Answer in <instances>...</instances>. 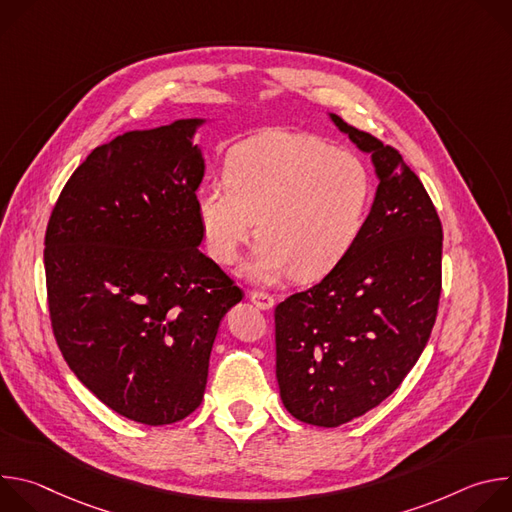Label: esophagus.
<instances>
[{"label": "esophagus", "mask_w": 512, "mask_h": 512, "mask_svg": "<svg viewBox=\"0 0 512 512\" xmlns=\"http://www.w3.org/2000/svg\"><path fill=\"white\" fill-rule=\"evenodd\" d=\"M249 300L261 308V310H271L275 306V298L271 294H267V291H261V289H253L249 291Z\"/></svg>", "instance_id": "esophagus-1"}]
</instances>
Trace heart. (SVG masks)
Masks as SVG:
<instances>
[{"label": "heart", "mask_w": 512, "mask_h": 512, "mask_svg": "<svg viewBox=\"0 0 512 512\" xmlns=\"http://www.w3.org/2000/svg\"><path fill=\"white\" fill-rule=\"evenodd\" d=\"M373 196L371 172L354 152L308 133L271 131L245 141L225 164V186L208 182L196 208L208 253L231 265L253 237L247 275L312 281L352 249Z\"/></svg>", "instance_id": "obj_1"}]
</instances>
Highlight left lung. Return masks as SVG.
<instances>
[{"label": "left lung", "mask_w": 512, "mask_h": 512, "mask_svg": "<svg viewBox=\"0 0 512 512\" xmlns=\"http://www.w3.org/2000/svg\"><path fill=\"white\" fill-rule=\"evenodd\" d=\"M373 156L375 202L346 257L275 308V375L296 419L338 427L385 401L421 356L442 296V221L417 174L330 115Z\"/></svg>", "instance_id": "8db88e82"}]
</instances>
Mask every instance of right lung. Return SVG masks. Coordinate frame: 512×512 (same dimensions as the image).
Listing matches in <instances>:
<instances>
[{
	"instance_id": "right-lung-1",
	"label": "right lung",
	"mask_w": 512,
	"mask_h": 512,
	"mask_svg": "<svg viewBox=\"0 0 512 512\" xmlns=\"http://www.w3.org/2000/svg\"><path fill=\"white\" fill-rule=\"evenodd\" d=\"M202 119L123 133L72 172L46 227L52 332L79 381L145 425L188 417L243 291L210 257L196 190Z\"/></svg>"
}]
</instances>
